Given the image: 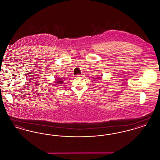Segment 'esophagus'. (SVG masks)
<instances>
[{
	"label": "esophagus",
	"instance_id": "34e87169",
	"mask_svg": "<svg viewBox=\"0 0 160 160\" xmlns=\"http://www.w3.org/2000/svg\"><path fill=\"white\" fill-rule=\"evenodd\" d=\"M84 74H77V77H81V76H84Z\"/></svg>",
	"mask_w": 160,
	"mask_h": 160
}]
</instances>
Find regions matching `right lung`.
I'll return each mask as SVG.
<instances>
[{"mask_svg": "<svg viewBox=\"0 0 160 160\" xmlns=\"http://www.w3.org/2000/svg\"><path fill=\"white\" fill-rule=\"evenodd\" d=\"M55 83V84L59 86H61V84L63 83V80H62V79H59V78H57L55 80V82H54Z\"/></svg>", "mask_w": 160, "mask_h": 160, "instance_id": "add662e5", "label": "right lung"}]
</instances>
